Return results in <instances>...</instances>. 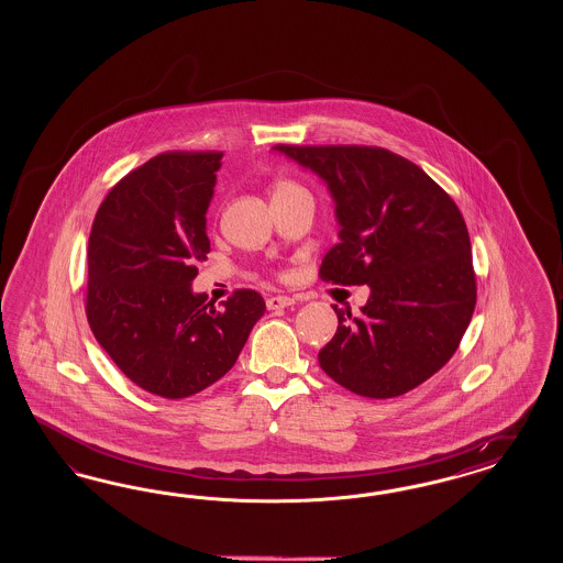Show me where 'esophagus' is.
I'll list each match as a JSON object with an SVG mask.
<instances>
[{"label":"esophagus","mask_w":563,"mask_h":563,"mask_svg":"<svg viewBox=\"0 0 563 563\" xmlns=\"http://www.w3.org/2000/svg\"><path fill=\"white\" fill-rule=\"evenodd\" d=\"M295 299H290L289 295H274L266 299V307L268 309H285V307L292 306Z\"/></svg>","instance_id":"esophagus-1"}]
</instances>
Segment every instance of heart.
<instances>
[{
  "label": "heart",
  "instance_id": "heart-1",
  "mask_svg": "<svg viewBox=\"0 0 563 563\" xmlns=\"http://www.w3.org/2000/svg\"><path fill=\"white\" fill-rule=\"evenodd\" d=\"M299 188L297 184H292V181H278L276 186H274V194H280V191H289V189Z\"/></svg>",
  "mask_w": 563,
  "mask_h": 563
}]
</instances>
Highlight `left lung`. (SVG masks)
Returning <instances> with one entry per match:
<instances>
[{"mask_svg":"<svg viewBox=\"0 0 563 563\" xmlns=\"http://www.w3.org/2000/svg\"><path fill=\"white\" fill-rule=\"evenodd\" d=\"M318 173L336 202L341 241L320 278L369 285L353 316L320 351L325 374L367 398H394L423 384L456 353L477 303L466 222L426 170L379 146L276 144Z\"/></svg>","mask_w":563,"mask_h":563,"instance_id":"obj_1","label":"left lung"}]
</instances>
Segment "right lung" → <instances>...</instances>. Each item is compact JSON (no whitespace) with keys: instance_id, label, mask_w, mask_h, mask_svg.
Here are the masks:
<instances>
[{"instance_id":"add662e5","label":"right lung","mask_w":563,"mask_h":563,"mask_svg":"<svg viewBox=\"0 0 563 563\" xmlns=\"http://www.w3.org/2000/svg\"><path fill=\"white\" fill-rule=\"evenodd\" d=\"M221 158L156 154L109 189L88 238L90 330L125 377L169 400L221 379L266 311L254 289L217 309L189 287L210 252L205 214Z\"/></svg>"}]
</instances>
